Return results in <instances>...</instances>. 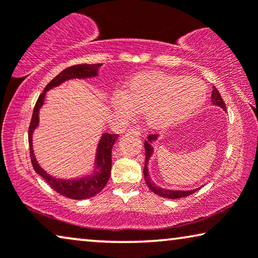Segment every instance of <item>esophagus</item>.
Segmentation results:
<instances>
[{
  "label": "esophagus",
  "mask_w": 258,
  "mask_h": 258,
  "mask_svg": "<svg viewBox=\"0 0 258 258\" xmlns=\"http://www.w3.org/2000/svg\"><path fill=\"white\" fill-rule=\"evenodd\" d=\"M128 134H132V135L140 136V135H141V130L137 129V128H130V129H128Z\"/></svg>",
  "instance_id": "esophagus-1"
}]
</instances>
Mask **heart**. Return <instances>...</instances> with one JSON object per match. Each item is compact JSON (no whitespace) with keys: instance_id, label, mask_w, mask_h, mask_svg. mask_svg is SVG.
Here are the masks:
<instances>
[{"instance_id":"b5f03b06","label":"heart","mask_w":258,"mask_h":258,"mask_svg":"<svg viewBox=\"0 0 258 258\" xmlns=\"http://www.w3.org/2000/svg\"><path fill=\"white\" fill-rule=\"evenodd\" d=\"M207 88L197 79L146 73L130 81L128 90L112 97V108L123 117L146 111L147 123L164 129L183 121L206 101Z\"/></svg>"}]
</instances>
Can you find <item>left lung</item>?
<instances>
[{
    "instance_id": "8db88e82",
    "label": "left lung",
    "mask_w": 258,
    "mask_h": 258,
    "mask_svg": "<svg viewBox=\"0 0 258 258\" xmlns=\"http://www.w3.org/2000/svg\"><path fill=\"white\" fill-rule=\"evenodd\" d=\"M211 102H213L214 105L216 107H220L223 109L224 111H227V108H225V104L223 100H222V96L218 93V90L216 88L213 87V94H211ZM158 140V135H149L148 136V140L144 143V149H146V164H144V179H146L147 185L149 186V189L151 191L156 194V195L161 196V197H165V199H181V197H185L191 195L196 191L197 189H192V190H175V189H167V188H162L160 185H156L154 183L153 179H151L150 175H149V170H148V162L153 156L154 154V143ZM200 189V188H199Z\"/></svg>"
}]
</instances>
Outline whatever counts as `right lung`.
Returning a JSON list of instances; mask_svg holds the SVG:
<instances>
[{"instance_id":"add662e5","label":"right lung","mask_w":258,"mask_h":258,"mask_svg":"<svg viewBox=\"0 0 258 258\" xmlns=\"http://www.w3.org/2000/svg\"><path fill=\"white\" fill-rule=\"evenodd\" d=\"M102 66H103L102 63H96V64H77L64 69L63 72L59 73L54 80H51L50 82L48 83V86L44 88V91L40 95V97H38L33 111V117H31L29 126V134H28V139H29L30 146L31 163H33L35 171H36L40 176H42L43 179H45V182H47L55 191H57L63 196L68 197V199H90V197L97 195V194L104 188L109 177H110L111 149L119 135L109 133L102 134L96 148V156H95L93 170L88 172L86 175L79 176V177L74 178L56 177V176L48 174V172L38 164L36 156H35L34 154L33 135L35 130L38 128V124H40V110L44 104V98L47 91L61 86V84L67 82V81L87 80L96 77L98 76V72H100Z\"/></svg>"}]
</instances>
